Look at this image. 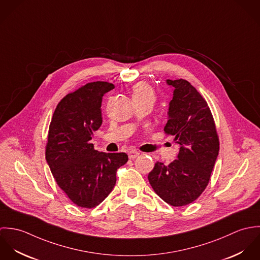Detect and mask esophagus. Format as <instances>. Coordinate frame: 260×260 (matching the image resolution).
<instances>
[{"mask_svg": "<svg viewBox=\"0 0 260 260\" xmlns=\"http://www.w3.org/2000/svg\"><path fill=\"white\" fill-rule=\"evenodd\" d=\"M128 155H129V159H135L137 156L140 155V153L138 151H136V150H131L128 153Z\"/></svg>", "mask_w": 260, "mask_h": 260, "instance_id": "obj_1", "label": "esophagus"}]
</instances>
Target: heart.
<instances>
[{"mask_svg": "<svg viewBox=\"0 0 260 260\" xmlns=\"http://www.w3.org/2000/svg\"><path fill=\"white\" fill-rule=\"evenodd\" d=\"M132 99L134 102L146 101L153 104L156 99V94L149 84L140 82L134 85V87L132 88Z\"/></svg>", "mask_w": 260, "mask_h": 260, "instance_id": "1", "label": "heart"}]
</instances>
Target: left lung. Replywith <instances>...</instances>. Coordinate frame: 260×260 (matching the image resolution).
I'll use <instances>...</instances> for the list:
<instances>
[{"label":"left lung","instance_id":"left-lung-1","mask_svg":"<svg viewBox=\"0 0 260 260\" xmlns=\"http://www.w3.org/2000/svg\"><path fill=\"white\" fill-rule=\"evenodd\" d=\"M172 88L167 134L179 144L177 159L169 165L157 162L148 174L155 193L172 206H184L196 200L209 182L219 152V141L210 109L186 80H166Z\"/></svg>","mask_w":260,"mask_h":260}]
</instances>
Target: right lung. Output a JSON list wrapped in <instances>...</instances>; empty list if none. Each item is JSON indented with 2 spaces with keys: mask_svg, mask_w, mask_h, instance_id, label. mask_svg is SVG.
Wrapping results in <instances>:
<instances>
[{
  "mask_svg": "<svg viewBox=\"0 0 260 260\" xmlns=\"http://www.w3.org/2000/svg\"><path fill=\"white\" fill-rule=\"evenodd\" d=\"M111 83H88L57 105L49 128L46 160L59 187L76 205H99L116 184V171L128 161L126 153L94 149L93 132L102 125L103 96Z\"/></svg>",
  "mask_w": 260,
  "mask_h": 260,
  "instance_id": "add662e5",
  "label": "right lung"
}]
</instances>
